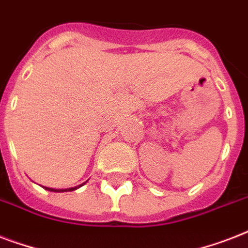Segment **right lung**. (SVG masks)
I'll list each match as a JSON object with an SVG mask.
<instances>
[{
  "instance_id": "obj_1",
  "label": "right lung",
  "mask_w": 248,
  "mask_h": 248,
  "mask_svg": "<svg viewBox=\"0 0 248 248\" xmlns=\"http://www.w3.org/2000/svg\"><path fill=\"white\" fill-rule=\"evenodd\" d=\"M83 184H85V183H83ZM83 184L78 185V186H73V188H68V189H55V188H47V186H44V188L46 189V190H48V192H58V193H60V192H72V190H76V189L81 188Z\"/></svg>"
}]
</instances>
